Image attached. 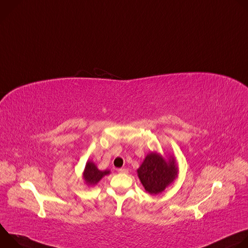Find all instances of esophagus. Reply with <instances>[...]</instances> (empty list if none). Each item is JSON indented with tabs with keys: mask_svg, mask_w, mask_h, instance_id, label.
Instances as JSON below:
<instances>
[{
	"mask_svg": "<svg viewBox=\"0 0 248 248\" xmlns=\"http://www.w3.org/2000/svg\"><path fill=\"white\" fill-rule=\"evenodd\" d=\"M118 171H119L120 173H127V172H128V170L125 169V168H121V169L118 170Z\"/></svg>",
	"mask_w": 248,
	"mask_h": 248,
	"instance_id": "1",
	"label": "esophagus"
}]
</instances>
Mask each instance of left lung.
Instances as JSON below:
<instances>
[{"mask_svg": "<svg viewBox=\"0 0 248 248\" xmlns=\"http://www.w3.org/2000/svg\"><path fill=\"white\" fill-rule=\"evenodd\" d=\"M137 175L146 192L162 193L179 175V167L173 155L164 157L159 152H150L137 169Z\"/></svg>", "mask_w": 248, "mask_h": 248, "instance_id": "obj_1", "label": "left lung"}]
</instances>
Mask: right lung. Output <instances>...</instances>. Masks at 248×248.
Returning <instances> with one entry per match:
<instances>
[{
    "instance_id": "add662e5",
    "label": "right lung",
    "mask_w": 248,
    "mask_h": 248,
    "mask_svg": "<svg viewBox=\"0 0 248 248\" xmlns=\"http://www.w3.org/2000/svg\"><path fill=\"white\" fill-rule=\"evenodd\" d=\"M110 173L111 171L109 170H101L97 168L93 161H87L82 173V180L84 181L85 185H87V186H95L105 175Z\"/></svg>"
}]
</instances>
